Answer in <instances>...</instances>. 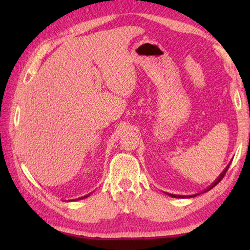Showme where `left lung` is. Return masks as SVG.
Returning a JSON list of instances; mask_svg holds the SVG:
<instances>
[{
  "instance_id": "obj_1",
  "label": "left lung",
  "mask_w": 250,
  "mask_h": 250,
  "mask_svg": "<svg viewBox=\"0 0 250 250\" xmlns=\"http://www.w3.org/2000/svg\"><path fill=\"white\" fill-rule=\"evenodd\" d=\"M229 166H230V164H228V166L226 167V168H225V170H224V171H223V172L221 173V175H219V176L217 177V179H216V181H215V182H214V183H213V184H211L210 186H208V188H207L205 189V191H204V192H207V191H209V189H211V188H213L215 185H217V184L219 183V182H221V180L223 179V177H224V175H225V174H226V172H227V170H228V167H229ZM167 195H170L171 197H179V198H185V197H193V196H196V195H197V194H196V195H188V196H186V195H175V194H168V193H167Z\"/></svg>"
}]
</instances>
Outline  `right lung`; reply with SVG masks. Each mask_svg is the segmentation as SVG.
I'll list each match as a JSON object with an SVG mask.
<instances>
[{
	"label": "right lung",
	"mask_w": 250,
	"mask_h": 250,
	"mask_svg": "<svg viewBox=\"0 0 250 250\" xmlns=\"http://www.w3.org/2000/svg\"><path fill=\"white\" fill-rule=\"evenodd\" d=\"M90 195V194H88V195H86V196H83V197H79V198H77V201L78 200H83V198H86V197H88V196H89Z\"/></svg>",
	"instance_id": "add662e5"
}]
</instances>
